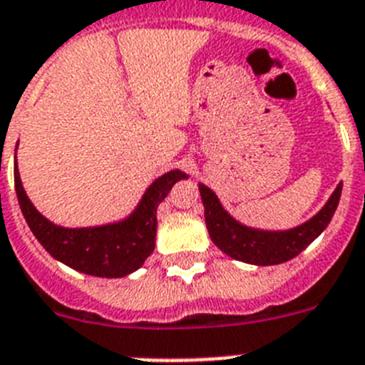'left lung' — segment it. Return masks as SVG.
I'll return each mask as SVG.
<instances>
[{
	"label": "left lung",
	"mask_w": 365,
	"mask_h": 365,
	"mask_svg": "<svg viewBox=\"0 0 365 365\" xmlns=\"http://www.w3.org/2000/svg\"><path fill=\"white\" fill-rule=\"evenodd\" d=\"M341 188L344 182L336 186L331 197L319 208V212L314 214L301 225L292 229L269 230L249 227L235 216H230L221 205L220 197L214 194V190L199 182L201 201L205 207V221L212 242L230 258L253 266H275V264L288 262L304 251L331 223L341 197Z\"/></svg>",
	"instance_id": "obj_1"
}]
</instances>
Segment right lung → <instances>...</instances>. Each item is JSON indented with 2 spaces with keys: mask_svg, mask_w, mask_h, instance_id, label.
Here are the masks:
<instances>
[{
  "mask_svg": "<svg viewBox=\"0 0 365 365\" xmlns=\"http://www.w3.org/2000/svg\"><path fill=\"white\" fill-rule=\"evenodd\" d=\"M16 160V153H14ZM188 173L171 170L155 179L129 216L93 227H62L36 210L27 197L14 162V186L18 203L34 238L55 260L76 272L103 279H120L136 272L155 249L157 208L177 180Z\"/></svg>",
  "mask_w": 365,
  "mask_h": 365,
  "instance_id": "1",
  "label": "right lung"
}]
</instances>
